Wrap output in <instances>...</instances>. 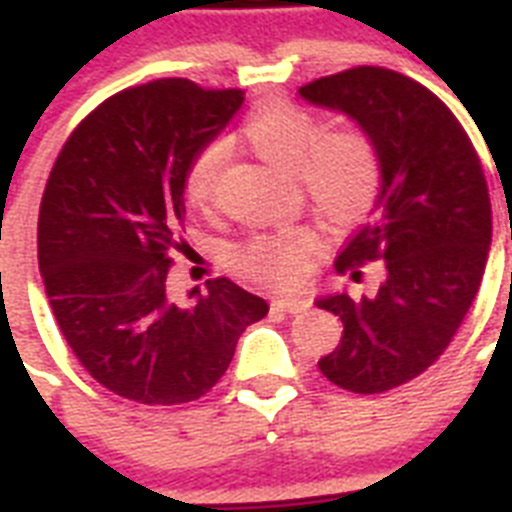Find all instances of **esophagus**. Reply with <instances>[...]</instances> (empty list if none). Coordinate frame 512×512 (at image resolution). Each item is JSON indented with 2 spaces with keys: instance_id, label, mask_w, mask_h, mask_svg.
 Wrapping results in <instances>:
<instances>
[{
  "instance_id": "obj_1",
  "label": "esophagus",
  "mask_w": 512,
  "mask_h": 512,
  "mask_svg": "<svg viewBox=\"0 0 512 512\" xmlns=\"http://www.w3.org/2000/svg\"><path fill=\"white\" fill-rule=\"evenodd\" d=\"M309 304V299H286V296H278V299L273 301V309L288 311V314H301V311L309 309Z\"/></svg>"
}]
</instances>
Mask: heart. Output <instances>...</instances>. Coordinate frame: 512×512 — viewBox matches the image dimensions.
Listing matches in <instances>:
<instances>
[{
  "instance_id": "heart-1",
  "label": "heart",
  "mask_w": 512,
  "mask_h": 512,
  "mask_svg": "<svg viewBox=\"0 0 512 512\" xmlns=\"http://www.w3.org/2000/svg\"><path fill=\"white\" fill-rule=\"evenodd\" d=\"M242 136L265 162L293 170L304 193L330 221H350L373 201L379 188V157L361 128H322L317 115L283 100H265L250 110ZM226 159L224 141L195 151L185 175V193L195 206L211 201L216 177ZM314 231L286 226L257 234L239 250L237 260L252 278L273 286H296L304 278Z\"/></svg>"
}]
</instances>
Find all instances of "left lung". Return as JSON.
Wrapping results in <instances>:
<instances>
[{
    "mask_svg": "<svg viewBox=\"0 0 512 512\" xmlns=\"http://www.w3.org/2000/svg\"><path fill=\"white\" fill-rule=\"evenodd\" d=\"M299 95L348 115L379 157V198L337 270L358 281L361 262L381 260L386 281L373 296L327 293L317 306L342 322L319 371L340 389L381 394L433 366L464 322L492 242L487 182L456 115L415 79L355 66Z\"/></svg>",
    "mask_w": 512,
    "mask_h": 512,
    "instance_id": "1",
    "label": "left lung"
}]
</instances>
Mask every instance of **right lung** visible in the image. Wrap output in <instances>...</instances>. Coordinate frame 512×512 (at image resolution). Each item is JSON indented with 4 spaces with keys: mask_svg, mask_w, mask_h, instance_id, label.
Returning a JSON list of instances; mask_svg holds the SVG:
<instances>
[{
    "mask_svg": "<svg viewBox=\"0 0 512 512\" xmlns=\"http://www.w3.org/2000/svg\"><path fill=\"white\" fill-rule=\"evenodd\" d=\"M244 102L188 79L128 87L92 110L53 164L38 265L61 335L97 384L139 404L203 397L265 299L216 278L188 304L167 293L185 175Z\"/></svg>",
    "mask_w": 512,
    "mask_h": 512,
    "instance_id": "obj_1",
    "label": "right lung"
}]
</instances>
